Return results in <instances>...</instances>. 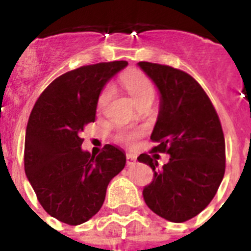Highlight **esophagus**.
Returning a JSON list of instances; mask_svg holds the SVG:
<instances>
[{"label": "esophagus", "instance_id": "1", "mask_svg": "<svg viewBox=\"0 0 251 251\" xmlns=\"http://www.w3.org/2000/svg\"><path fill=\"white\" fill-rule=\"evenodd\" d=\"M136 162H137V157L134 156V154H132V153H128V154H127V165L132 166V165H134Z\"/></svg>", "mask_w": 251, "mask_h": 251}]
</instances>
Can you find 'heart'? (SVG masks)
Returning <instances> with one entry per match:
<instances>
[{"instance_id": "heart-1", "label": "heart", "mask_w": 251, "mask_h": 251, "mask_svg": "<svg viewBox=\"0 0 251 251\" xmlns=\"http://www.w3.org/2000/svg\"><path fill=\"white\" fill-rule=\"evenodd\" d=\"M121 83L123 84L124 88L128 90V93L132 95L133 99L137 103L142 104L147 100L153 101V99H154L156 92H154V86H153L152 81L150 80L147 75H145L139 70L133 69V70H128V72L124 73L121 76ZM110 97H112V86L105 85L98 95V100H97L98 112H101L105 108ZM141 134L142 133L139 130H122L117 134L115 138L124 145L133 146L138 141Z\"/></svg>"}]
</instances>
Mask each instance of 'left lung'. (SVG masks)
Here are the masks:
<instances>
[{"instance_id":"8db88e82","label":"left lung","mask_w":251,"mask_h":251,"mask_svg":"<svg viewBox=\"0 0 251 251\" xmlns=\"http://www.w3.org/2000/svg\"><path fill=\"white\" fill-rule=\"evenodd\" d=\"M161 93V106L150 153H168L167 165L147 153L138 161L154 172L143 197L154 214L185 223L211 202L225 174V138L215 106L202 86L187 73L168 65L139 61ZM158 154H154V157Z\"/></svg>"}]
</instances>
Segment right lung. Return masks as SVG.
Segmentation results:
<instances>
[{
	"label": "right lung",
	"mask_w": 251,
	"mask_h": 251,
	"mask_svg": "<svg viewBox=\"0 0 251 251\" xmlns=\"http://www.w3.org/2000/svg\"><path fill=\"white\" fill-rule=\"evenodd\" d=\"M127 61L80 66L56 77L41 93L28 118L25 172L46 212L80 225L100 210L110 179L126 166L123 151L104 146L98 156L81 150L85 126L95 121L103 86Z\"/></svg>",
	"instance_id": "right-lung-1"
}]
</instances>
